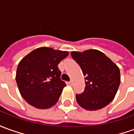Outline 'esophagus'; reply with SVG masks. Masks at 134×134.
<instances>
[{
  "mask_svg": "<svg viewBox=\"0 0 134 134\" xmlns=\"http://www.w3.org/2000/svg\"><path fill=\"white\" fill-rule=\"evenodd\" d=\"M68 83H69V85L72 86V81H70L68 82Z\"/></svg>",
  "mask_w": 134,
  "mask_h": 134,
  "instance_id": "1",
  "label": "esophagus"
}]
</instances>
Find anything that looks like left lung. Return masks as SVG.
<instances>
[{
  "label": "left lung",
  "mask_w": 134,
  "mask_h": 134,
  "mask_svg": "<svg viewBox=\"0 0 134 134\" xmlns=\"http://www.w3.org/2000/svg\"><path fill=\"white\" fill-rule=\"evenodd\" d=\"M85 76V89L76 94V100L82 108L95 111L112 101L120 83V69L111 60L97 50L71 52Z\"/></svg>",
  "instance_id": "1"
}]
</instances>
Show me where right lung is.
<instances>
[{"label":"right lung","mask_w":134,"mask_h":134,"mask_svg":"<svg viewBox=\"0 0 134 134\" xmlns=\"http://www.w3.org/2000/svg\"><path fill=\"white\" fill-rule=\"evenodd\" d=\"M68 52L52 48H36L20 61L17 66L16 82L22 97L37 109H48L58 101L66 86L60 79L58 64Z\"/></svg>","instance_id":"right-lung-1"}]
</instances>
